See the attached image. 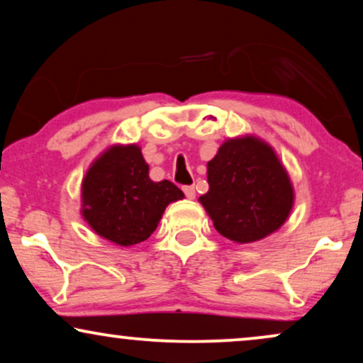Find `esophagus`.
<instances>
[{
	"label": "esophagus",
	"mask_w": 363,
	"mask_h": 363,
	"mask_svg": "<svg viewBox=\"0 0 363 363\" xmlns=\"http://www.w3.org/2000/svg\"><path fill=\"white\" fill-rule=\"evenodd\" d=\"M183 193H185L188 200H193V198L196 196V191H195V186L188 185V186H183Z\"/></svg>",
	"instance_id": "1"
}]
</instances>
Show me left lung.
<instances>
[{"label": "left lung", "instance_id": "1", "mask_svg": "<svg viewBox=\"0 0 363 363\" xmlns=\"http://www.w3.org/2000/svg\"><path fill=\"white\" fill-rule=\"evenodd\" d=\"M201 205L216 231L235 242L259 241L284 225L294 190L274 150L259 138H230L208 162Z\"/></svg>", "mask_w": 363, "mask_h": 363}]
</instances>
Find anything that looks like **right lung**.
<instances>
[{
	"mask_svg": "<svg viewBox=\"0 0 363 363\" xmlns=\"http://www.w3.org/2000/svg\"><path fill=\"white\" fill-rule=\"evenodd\" d=\"M183 191L172 182H152L138 145L107 148L82 180V216L99 236L118 246L145 241L163 211Z\"/></svg>",
	"mask_w": 363,
	"mask_h": 363,
	"instance_id": "1",
	"label": "right lung"
}]
</instances>
